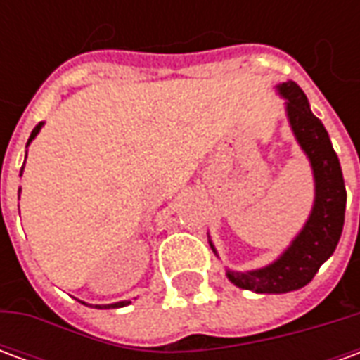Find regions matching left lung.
<instances>
[{
	"mask_svg": "<svg viewBox=\"0 0 360 360\" xmlns=\"http://www.w3.org/2000/svg\"><path fill=\"white\" fill-rule=\"evenodd\" d=\"M278 92L285 98L289 125L297 142L309 156L314 173V204L301 233L278 260L250 271L227 270V278L255 293H287L312 281L340 243L345 221V183L340 160L322 121L310 111L307 96L293 81L281 82ZM214 249V245L210 243ZM216 252V249H214Z\"/></svg>",
	"mask_w": 360,
	"mask_h": 360,
	"instance_id": "8db88e82",
	"label": "left lung"
}]
</instances>
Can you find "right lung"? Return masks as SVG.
Returning a JSON list of instances; mask_svg holds the SVG:
<instances>
[{
	"instance_id": "1",
	"label": "right lung",
	"mask_w": 360,
	"mask_h": 360,
	"mask_svg": "<svg viewBox=\"0 0 360 360\" xmlns=\"http://www.w3.org/2000/svg\"><path fill=\"white\" fill-rule=\"evenodd\" d=\"M44 123H38V125L32 129V133H30V139H28L27 142V146L32 142V139H34L36 134L40 133V129H42ZM22 169H25V164H22V167H20V175H22ZM19 193H20V188H19ZM131 301H119V302H113V304H94V309H119V307H125V304H129Z\"/></svg>"
}]
</instances>
